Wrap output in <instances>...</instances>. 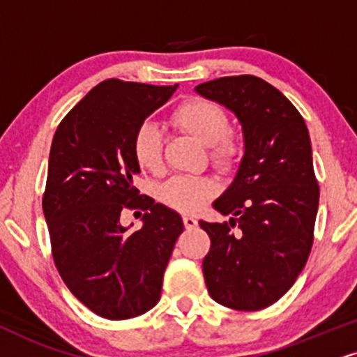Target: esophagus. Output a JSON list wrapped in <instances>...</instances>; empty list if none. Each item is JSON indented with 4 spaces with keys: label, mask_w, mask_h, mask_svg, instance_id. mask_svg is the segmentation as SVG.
Listing matches in <instances>:
<instances>
[{
    "label": "esophagus",
    "mask_w": 357,
    "mask_h": 357,
    "mask_svg": "<svg viewBox=\"0 0 357 357\" xmlns=\"http://www.w3.org/2000/svg\"><path fill=\"white\" fill-rule=\"evenodd\" d=\"M183 223H185V228H188V230H190V228H195L197 225H199L197 218L195 217H190V215H185V217H183Z\"/></svg>",
    "instance_id": "34e87169"
}]
</instances>
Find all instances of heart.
I'll list each match as a JSON object with an SVG mask.
<instances>
[{"instance_id": "heart-1", "label": "heart", "mask_w": 357, "mask_h": 357, "mask_svg": "<svg viewBox=\"0 0 357 357\" xmlns=\"http://www.w3.org/2000/svg\"><path fill=\"white\" fill-rule=\"evenodd\" d=\"M172 124L183 134L210 147L213 164L227 170L240 157V140L228 130L230 121L222 105L204 98H188L172 114ZM134 157L145 170L157 172L162 167L164 137L152 122H144L132 140ZM213 193V182L208 178L175 177L160 188V199L180 212H199Z\"/></svg>"}]
</instances>
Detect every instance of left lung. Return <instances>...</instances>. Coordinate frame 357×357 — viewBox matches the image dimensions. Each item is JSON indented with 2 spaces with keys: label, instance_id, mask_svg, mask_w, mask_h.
Returning a JSON list of instances; mask_svg holds the SVG:
<instances>
[{
  "label": "left lung",
  "instance_id": "8db88e82",
  "mask_svg": "<svg viewBox=\"0 0 357 357\" xmlns=\"http://www.w3.org/2000/svg\"><path fill=\"white\" fill-rule=\"evenodd\" d=\"M195 91L235 114L245 149L213 202L230 220H200L212 240L202 265L206 289L231 310H263L294 284L313 246L319 187L310 132L296 107L257 76L220 77Z\"/></svg>",
  "mask_w": 357,
  "mask_h": 357
}]
</instances>
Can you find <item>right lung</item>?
Returning a JSON list of instances; mask_svg holds the SVG:
<instances>
[{
    "instance_id": "obj_1",
    "label": "right lung",
    "mask_w": 357,
    "mask_h": 357,
    "mask_svg": "<svg viewBox=\"0 0 357 357\" xmlns=\"http://www.w3.org/2000/svg\"><path fill=\"white\" fill-rule=\"evenodd\" d=\"M175 86L107 79L87 92L57 127L43 212L61 278L92 313L130 319L160 300L162 280L183 231L180 215L140 195L132 140L172 98ZM122 208L148 212L143 228L120 225Z\"/></svg>"
}]
</instances>
